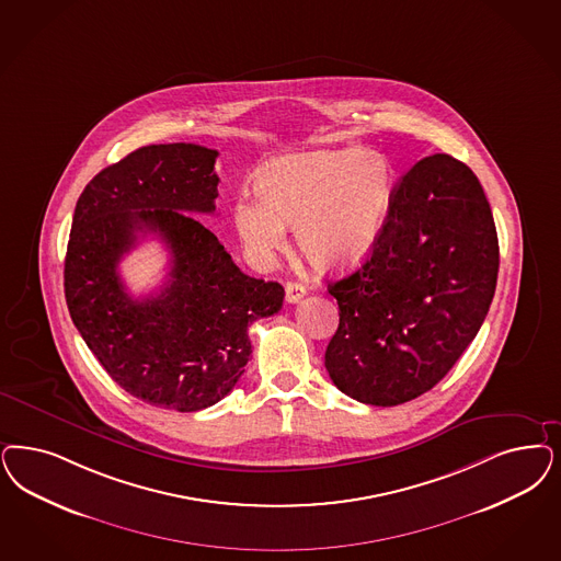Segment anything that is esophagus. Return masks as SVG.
<instances>
[{
  "label": "esophagus",
  "mask_w": 561,
  "mask_h": 561,
  "mask_svg": "<svg viewBox=\"0 0 561 561\" xmlns=\"http://www.w3.org/2000/svg\"><path fill=\"white\" fill-rule=\"evenodd\" d=\"M302 296H305V288H302L300 284H296V282H288V284H286V300H288L290 305L298 302Z\"/></svg>",
  "instance_id": "obj_1"
}]
</instances>
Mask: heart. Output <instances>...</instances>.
Returning <instances> with one entry per match:
<instances>
[{
  "instance_id": "b5f03b06",
  "label": "heart",
  "mask_w": 561,
  "mask_h": 561,
  "mask_svg": "<svg viewBox=\"0 0 561 561\" xmlns=\"http://www.w3.org/2000/svg\"><path fill=\"white\" fill-rule=\"evenodd\" d=\"M259 196L233 203V228L254 259H267L294 228L296 249L321 273L356 267L386 226L396 191L389 159L367 149L288 154L270 163Z\"/></svg>"
}]
</instances>
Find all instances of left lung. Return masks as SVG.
I'll use <instances>...</instances> for the list:
<instances>
[{"instance_id":"left-lung-1","label":"left lung","mask_w":561,"mask_h":561,"mask_svg":"<svg viewBox=\"0 0 561 561\" xmlns=\"http://www.w3.org/2000/svg\"><path fill=\"white\" fill-rule=\"evenodd\" d=\"M500 271L493 213L479 178L437 153L398 182L360 270L329 284L340 325L325 350L340 391L398 407L437 386L477 337Z\"/></svg>"}]
</instances>
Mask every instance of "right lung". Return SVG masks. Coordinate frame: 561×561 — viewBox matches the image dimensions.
Listing matches in <instances>:
<instances>
[{
    "label": "right lung",
    "instance_id": "1",
    "mask_svg": "<svg viewBox=\"0 0 561 561\" xmlns=\"http://www.w3.org/2000/svg\"><path fill=\"white\" fill-rule=\"evenodd\" d=\"M217 151L149 145L101 170L80 194L64 291L82 340L117 386L157 408L196 412L232 391L251 358L249 328L282 309L284 288L236 267L194 215L215 211ZM173 254L157 295L130 297L116 273L140 234Z\"/></svg>",
    "mask_w": 561,
    "mask_h": 561
}]
</instances>
